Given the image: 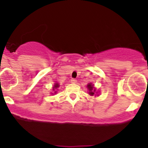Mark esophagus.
Listing matches in <instances>:
<instances>
[{"mask_svg": "<svg viewBox=\"0 0 148 148\" xmlns=\"http://www.w3.org/2000/svg\"><path fill=\"white\" fill-rule=\"evenodd\" d=\"M71 82L73 83V84H76V82H77V80L75 79H71Z\"/></svg>", "mask_w": 148, "mask_h": 148, "instance_id": "obj_1", "label": "esophagus"}]
</instances>
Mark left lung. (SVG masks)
I'll list each match as a JSON object with an SVG mask.
<instances>
[{
  "label": "left lung",
  "mask_w": 148,
  "mask_h": 148,
  "mask_svg": "<svg viewBox=\"0 0 148 148\" xmlns=\"http://www.w3.org/2000/svg\"><path fill=\"white\" fill-rule=\"evenodd\" d=\"M88 90H89V94L90 95H93L95 94V89H93V88H94V87H93V86L92 85V84H89L88 85Z\"/></svg>",
  "instance_id": "1"
}]
</instances>
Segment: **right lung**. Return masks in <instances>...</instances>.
I'll use <instances>...</instances> for the list:
<instances>
[{"label": "right lung", "instance_id": "1", "mask_svg": "<svg viewBox=\"0 0 148 148\" xmlns=\"http://www.w3.org/2000/svg\"><path fill=\"white\" fill-rule=\"evenodd\" d=\"M58 87H59V85L58 84H56L55 86H54V88H58Z\"/></svg>", "mask_w": 148, "mask_h": 148}]
</instances>
